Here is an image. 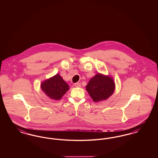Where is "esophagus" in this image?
Wrapping results in <instances>:
<instances>
[{
  "mask_svg": "<svg viewBox=\"0 0 158 158\" xmlns=\"http://www.w3.org/2000/svg\"><path fill=\"white\" fill-rule=\"evenodd\" d=\"M75 87H77V88H79L81 86V85L80 83H75Z\"/></svg>",
  "mask_w": 158,
  "mask_h": 158,
  "instance_id": "obj_1",
  "label": "esophagus"
}]
</instances>
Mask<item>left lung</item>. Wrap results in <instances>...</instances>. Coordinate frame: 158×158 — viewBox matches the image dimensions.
<instances>
[{
    "mask_svg": "<svg viewBox=\"0 0 158 158\" xmlns=\"http://www.w3.org/2000/svg\"><path fill=\"white\" fill-rule=\"evenodd\" d=\"M86 89L94 102H99L108 99L113 95L115 90V82L110 76L97 73L90 79Z\"/></svg>",
    "mask_w": 158,
    "mask_h": 158,
    "instance_id": "8db88e82",
    "label": "left lung"
}]
</instances>
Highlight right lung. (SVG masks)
Wrapping results in <instances>:
<instances>
[{
    "label": "right lung",
    "instance_id": "right-lung-1",
    "mask_svg": "<svg viewBox=\"0 0 158 158\" xmlns=\"http://www.w3.org/2000/svg\"><path fill=\"white\" fill-rule=\"evenodd\" d=\"M41 88L49 98L60 100L69 89V86L59 74H56L41 83Z\"/></svg>",
    "mask_w": 158,
    "mask_h": 158
}]
</instances>
